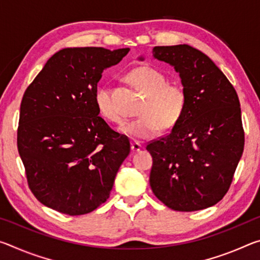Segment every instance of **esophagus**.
Listing matches in <instances>:
<instances>
[{
	"instance_id": "esophagus-1",
	"label": "esophagus",
	"mask_w": 260,
	"mask_h": 260,
	"mask_svg": "<svg viewBox=\"0 0 260 260\" xmlns=\"http://www.w3.org/2000/svg\"><path fill=\"white\" fill-rule=\"evenodd\" d=\"M131 149H132V151H133V152H139L141 149H142V146H141L139 142H132L131 143Z\"/></svg>"
}]
</instances>
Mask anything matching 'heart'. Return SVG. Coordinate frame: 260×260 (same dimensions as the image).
I'll return each instance as SVG.
<instances>
[{
  "label": "heart",
  "mask_w": 260,
  "mask_h": 260,
  "mask_svg": "<svg viewBox=\"0 0 260 260\" xmlns=\"http://www.w3.org/2000/svg\"><path fill=\"white\" fill-rule=\"evenodd\" d=\"M128 80L146 95L135 119L125 121L119 132L129 139H151L159 132L172 129L181 119L187 105V94L179 83L169 82L159 70L151 67H139L128 73ZM95 104L104 119L119 122L120 114L113 103L111 88L101 86L95 93Z\"/></svg>",
  "instance_id": "1"
}]
</instances>
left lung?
Masks as SVG:
<instances>
[{
  "instance_id": "8db88e82",
  "label": "left lung",
  "mask_w": 260,
  "mask_h": 260,
  "mask_svg": "<svg viewBox=\"0 0 260 260\" xmlns=\"http://www.w3.org/2000/svg\"><path fill=\"white\" fill-rule=\"evenodd\" d=\"M152 56L179 73L187 105L171 133L147 146L150 187L172 210L210 208L226 195L243 152L239 98L221 70L196 48L155 47Z\"/></svg>"
}]
</instances>
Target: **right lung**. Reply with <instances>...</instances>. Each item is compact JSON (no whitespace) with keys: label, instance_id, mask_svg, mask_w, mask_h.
Instances as JSON below:
<instances>
[{"label":"right lung","instance_id":"add662e5","mask_svg":"<svg viewBox=\"0 0 260 260\" xmlns=\"http://www.w3.org/2000/svg\"><path fill=\"white\" fill-rule=\"evenodd\" d=\"M129 48H64L27 87L17 144L29 189L47 208L89 213L109 199L131 144L99 116L98 83Z\"/></svg>","mask_w":260,"mask_h":260}]
</instances>
